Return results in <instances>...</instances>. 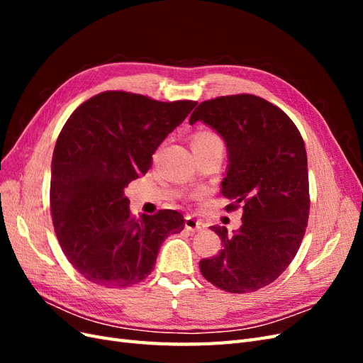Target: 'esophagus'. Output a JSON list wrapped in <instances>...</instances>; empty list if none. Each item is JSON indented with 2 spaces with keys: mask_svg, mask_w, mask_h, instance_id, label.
<instances>
[{
  "mask_svg": "<svg viewBox=\"0 0 363 363\" xmlns=\"http://www.w3.org/2000/svg\"><path fill=\"white\" fill-rule=\"evenodd\" d=\"M184 227L191 230V232H200V230H203V223L199 221V219L194 218V216H186L184 218Z\"/></svg>",
  "mask_w": 363,
  "mask_h": 363,
  "instance_id": "1",
  "label": "esophagus"
}]
</instances>
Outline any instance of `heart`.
<instances>
[{
  "label": "heart",
  "instance_id": "obj_1",
  "mask_svg": "<svg viewBox=\"0 0 363 363\" xmlns=\"http://www.w3.org/2000/svg\"><path fill=\"white\" fill-rule=\"evenodd\" d=\"M216 139H219L215 133H212V131H201V133H199L196 135L195 138H194V142H204V140H216ZM192 142V144H194Z\"/></svg>",
  "mask_w": 363,
  "mask_h": 363
}]
</instances>
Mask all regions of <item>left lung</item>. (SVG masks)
<instances>
[{
	"instance_id": "8db88e82",
	"label": "left lung",
	"mask_w": 363,
	"mask_h": 363,
	"mask_svg": "<svg viewBox=\"0 0 363 363\" xmlns=\"http://www.w3.org/2000/svg\"><path fill=\"white\" fill-rule=\"evenodd\" d=\"M201 121L223 138L228 164L223 195L242 206L233 233L213 225L223 248L203 259V277L227 292L257 291L289 267L309 219V175L304 140L277 106L256 95L204 101L189 124Z\"/></svg>"
}]
</instances>
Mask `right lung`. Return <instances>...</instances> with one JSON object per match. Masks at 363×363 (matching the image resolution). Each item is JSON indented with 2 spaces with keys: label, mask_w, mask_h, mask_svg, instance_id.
I'll return each instance as SVG.
<instances>
[{
  "label": "right lung",
  "mask_w": 363,
  "mask_h": 363,
  "mask_svg": "<svg viewBox=\"0 0 363 363\" xmlns=\"http://www.w3.org/2000/svg\"><path fill=\"white\" fill-rule=\"evenodd\" d=\"M195 106L111 91L77 107L63 125L51 162L52 224L86 280L106 288L142 281L163 240L184 228L177 211L133 218L124 189L151 168L157 147Z\"/></svg>",
  "instance_id": "1"
}]
</instances>
